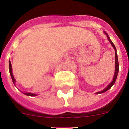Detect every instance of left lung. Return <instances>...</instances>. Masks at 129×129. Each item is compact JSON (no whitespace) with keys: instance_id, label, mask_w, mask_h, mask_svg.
<instances>
[{"instance_id":"8db88e82","label":"left lung","mask_w":129,"mask_h":129,"mask_svg":"<svg viewBox=\"0 0 129 129\" xmlns=\"http://www.w3.org/2000/svg\"><path fill=\"white\" fill-rule=\"evenodd\" d=\"M105 34L107 35V39H108V40H109V41L110 42V44H111V45L112 46V47L114 48V49L115 50V72H114V77H113V80H112V81L111 82V83L109 84L108 86H107V87L105 88V89H103V90L100 91V92H96L95 93V94H102V93H104V92H105L106 91L109 90V89H110V88L112 87V86H113L114 84L115 83V82H116V79H117V76H118V72H119V62H118V55H117V53H116V47H115L114 44V43L112 42V41L110 40V37H109V35L107 34V33L105 32V31H104Z\"/></svg>"}]
</instances>
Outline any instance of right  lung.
I'll return each instance as SVG.
<instances>
[{
	"label": "right lung",
	"instance_id": "add662e5",
	"mask_svg": "<svg viewBox=\"0 0 129 129\" xmlns=\"http://www.w3.org/2000/svg\"><path fill=\"white\" fill-rule=\"evenodd\" d=\"M9 71H10V76H11V79H12V81H13V83L15 85V79L14 77H13V73H12V67H11V64L10 61H9ZM25 95H28V96H36V94H32V93H24Z\"/></svg>",
	"mask_w": 129,
	"mask_h": 129
}]
</instances>
